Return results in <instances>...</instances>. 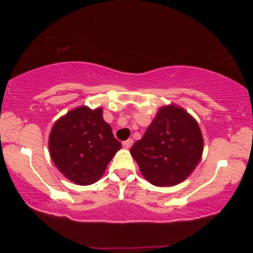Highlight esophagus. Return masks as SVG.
I'll return each instance as SVG.
<instances>
[{"mask_svg": "<svg viewBox=\"0 0 253 253\" xmlns=\"http://www.w3.org/2000/svg\"><path fill=\"white\" fill-rule=\"evenodd\" d=\"M132 144H133V139H127V140H125L123 143L125 149H129V147L132 146Z\"/></svg>", "mask_w": 253, "mask_h": 253, "instance_id": "obj_1", "label": "esophagus"}]
</instances>
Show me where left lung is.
I'll return each instance as SVG.
<instances>
[{
  "label": "left lung",
  "instance_id": "8db88e82",
  "mask_svg": "<svg viewBox=\"0 0 253 253\" xmlns=\"http://www.w3.org/2000/svg\"><path fill=\"white\" fill-rule=\"evenodd\" d=\"M203 139L199 125L179 107H163L130 153L145 178L157 187L184 181L199 164Z\"/></svg>",
  "mask_w": 253,
  "mask_h": 253
}]
</instances>
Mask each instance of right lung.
Segmentation results:
<instances>
[{"instance_id": "add662e5", "label": "right lung", "mask_w": 253, "mask_h": 253, "mask_svg": "<svg viewBox=\"0 0 253 253\" xmlns=\"http://www.w3.org/2000/svg\"><path fill=\"white\" fill-rule=\"evenodd\" d=\"M48 147L52 161L76 184H92L103 175L110 159L121 149L102 109L81 107L69 112L52 127Z\"/></svg>"}]
</instances>
